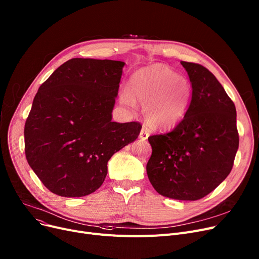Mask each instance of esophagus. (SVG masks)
Segmentation results:
<instances>
[{
  "mask_svg": "<svg viewBox=\"0 0 259 259\" xmlns=\"http://www.w3.org/2000/svg\"><path fill=\"white\" fill-rule=\"evenodd\" d=\"M148 138H149V132H148V130H147L146 128H142V130H141V132H140V139H141L142 141H146Z\"/></svg>",
  "mask_w": 259,
  "mask_h": 259,
  "instance_id": "obj_1",
  "label": "esophagus"
}]
</instances>
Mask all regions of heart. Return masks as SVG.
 <instances>
[{"label": "heart", "mask_w": 259, "mask_h": 259, "mask_svg": "<svg viewBox=\"0 0 259 259\" xmlns=\"http://www.w3.org/2000/svg\"><path fill=\"white\" fill-rule=\"evenodd\" d=\"M192 98L190 81L166 65L156 64L134 72L120 101L131 106L138 101L144 107L148 125L157 129L175 127L185 117Z\"/></svg>", "instance_id": "heart-1"}]
</instances>
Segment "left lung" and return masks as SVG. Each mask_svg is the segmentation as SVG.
Listing matches in <instances>:
<instances>
[{"label":"left lung","instance_id":"8db88e82","mask_svg":"<svg viewBox=\"0 0 259 259\" xmlns=\"http://www.w3.org/2000/svg\"><path fill=\"white\" fill-rule=\"evenodd\" d=\"M192 85V98L180 124L148 138L152 154L148 179L169 198L197 200L208 195L232 170L238 149L236 108L206 67L181 62Z\"/></svg>","mask_w":259,"mask_h":259}]
</instances>
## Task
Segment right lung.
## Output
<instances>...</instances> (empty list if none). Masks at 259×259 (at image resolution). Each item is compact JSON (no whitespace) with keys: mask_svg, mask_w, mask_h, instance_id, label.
Here are the masks:
<instances>
[{"mask_svg":"<svg viewBox=\"0 0 259 259\" xmlns=\"http://www.w3.org/2000/svg\"><path fill=\"white\" fill-rule=\"evenodd\" d=\"M124 65L71 59L38 88L25 122V154L52 193L80 197L97 191L108 160L138 139L141 122L111 120Z\"/></svg>","mask_w":259,"mask_h":259,"instance_id":"add662e5","label":"right lung"}]
</instances>
